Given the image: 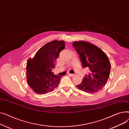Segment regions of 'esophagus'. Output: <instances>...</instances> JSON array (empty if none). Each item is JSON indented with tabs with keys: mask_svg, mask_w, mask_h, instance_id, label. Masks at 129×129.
Segmentation results:
<instances>
[{
	"mask_svg": "<svg viewBox=\"0 0 129 129\" xmlns=\"http://www.w3.org/2000/svg\"><path fill=\"white\" fill-rule=\"evenodd\" d=\"M69 75L70 76H71V77H73V76H74L75 75V74H69Z\"/></svg>",
	"mask_w": 129,
	"mask_h": 129,
	"instance_id": "1",
	"label": "esophagus"
}]
</instances>
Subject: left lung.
<instances>
[{
    "label": "left lung",
    "instance_id": "8db88e82",
    "mask_svg": "<svg viewBox=\"0 0 129 129\" xmlns=\"http://www.w3.org/2000/svg\"><path fill=\"white\" fill-rule=\"evenodd\" d=\"M73 46L78 54L82 66L89 70L78 88L90 93H95L105 86L110 75L111 64L106 54L89 42L75 41Z\"/></svg>",
    "mask_w": 129,
    "mask_h": 129
}]
</instances>
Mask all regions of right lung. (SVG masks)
<instances>
[{"label":"right lung","instance_id":"obj_1","mask_svg":"<svg viewBox=\"0 0 129 129\" xmlns=\"http://www.w3.org/2000/svg\"><path fill=\"white\" fill-rule=\"evenodd\" d=\"M65 48L63 41L54 40L40 48L26 64L27 83L36 93L45 94L57 87L61 76L55 75L52 70L55 68L56 58Z\"/></svg>","mask_w":129,"mask_h":129}]
</instances>
